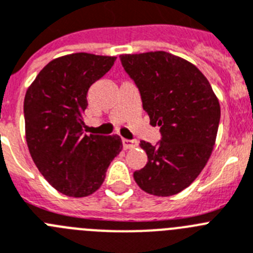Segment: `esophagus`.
<instances>
[{"mask_svg":"<svg viewBox=\"0 0 253 253\" xmlns=\"http://www.w3.org/2000/svg\"><path fill=\"white\" fill-rule=\"evenodd\" d=\"M122 145H124V149H135L137 146V141L136 140H127L122 139Z\"/></svg>","mask_w":253,"mask_h":253,"instance_id":"34e87169","label":"esophagus"}]
</instances>
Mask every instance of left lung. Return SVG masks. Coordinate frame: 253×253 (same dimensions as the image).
<instances>
[{"label":"left lung","mask_w":253,"mask_h":253,"mask_svg":"<svg viewBox=\"0 0 253 253\" xmlns=\"http://www.w3.org/2000/svg\"><path fill=\"white\" fill-rule=\"evenodd\" d=\"M121 63L141 96L160 141H140L148 163L133 173L145 192L172 196L188 187L211 155L220 105L203 72L188 61L163 50L121 54Z\"/></svg>","instance_id":"8db88e82"}]
</instances>
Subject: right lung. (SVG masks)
<instances>
[{"label": "right lung", "mask_w": 253, "mask_h": 253, "mask_svg": "<svg viewBox=\"0 0 253 253\" xmlns=\"http://www.w3.org/2000/svg\"><path fill=\"white\" fill-rule=\"evenodd\" d=\"M116 57L74 53L50 61L24 99L26 142L39 172L63 195L89 196L104 182L122 150L117 135L84 133L83 113L90 86L112 69Z\"/></svg>", "instance_id": "1"}]
</instances>
